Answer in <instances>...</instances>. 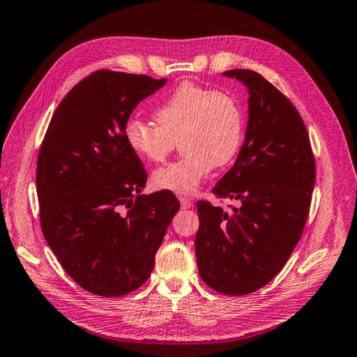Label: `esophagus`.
Wrapping results in <instances>:
<instances>
[{
	"instance_id": "34e87169",
	"label": "esophagus",
	"mask_w": 357,
	"mask_h": 357,
	"mask_svg": "<svg viewBox=\"0 0 357 357\" xmlns=\"http://www.w3.org/2000/svg\"><path fill=\"white\" fill-rule=\"evenodd\" d=\"M179 202H181V208H190V207L193 206L192 199L184 198V196H181V198H179Z\"/></svg>"
}]
</instances>
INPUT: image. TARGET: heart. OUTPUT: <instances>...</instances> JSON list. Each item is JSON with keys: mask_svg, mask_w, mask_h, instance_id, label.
<instances>
[{"mask_svg": "<svg viewBox=\"0 0 357 357\" xmlns=\"http://www.w3.org/2000/svg\"><path fill=\"white\" fill-rule=\"evenodd\" d=\"M156 126L128 119L124 141L133 155L161 162L181 139L185 155L151 174L156 190L192 195L215 167L236 158L244 139V113L230 93L183 82L153 112Z\"/></svg>", "mask_w": 357, "mask_h": 357, "instance_id": "obj_1", "label": "heart"}]
</instances>
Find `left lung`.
<instances>
[{"mask_svg": "<svg viewBox=\"0 0 357 357\" xmlns=\"http://www.w3.org/2000/svg\"><path fill=\"white\" fill-rule=\"evenodd\" d=\"M248 90V121L236 162L213 188L239 201L230 211L196 204L195 252L201 279L213 290L242 296L282 270L308 218L316 165L304 121L279 90L247 69L222 73Z\"/></svg>", "mask_w": 357, "mask_h": 357, "instance_id": "obj_1", "label": "left lung"}]
</instances>
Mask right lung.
<instances>
[{
	"label": "right lung",
	"instance_id": "obj_1",
	"mask_svg": "<svg viewBox=\"0 0 357 357\" xmlns=\"http://www.w3.org/2000/svg\"><path fill=\"white\" fill-rule=\"evenodd\" d=\"M165 82L95 72L66 95L44 136L36 167L43 234L67 275L98 296L146 282L179 210L172 192L141 195L147 173L124 141L136 105Z\"/></svg>",
	"mask_w": 357,
	"mask_h": 357
}]
</instances>
